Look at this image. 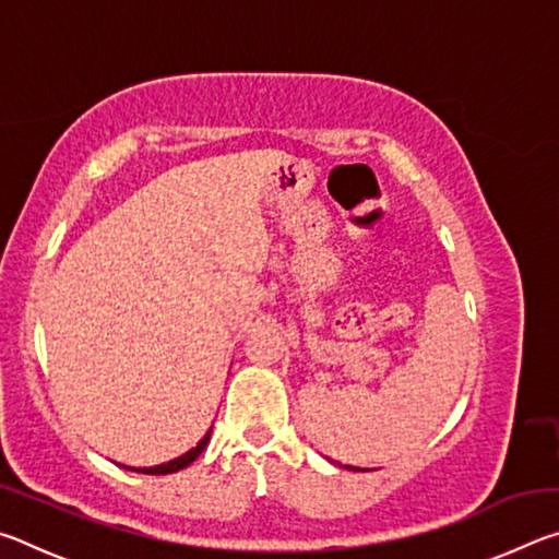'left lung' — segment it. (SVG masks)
<instances>
[{
    "mask_svg": "<svg viewBox=\"0 0 559 559\" xmlns=\"http://www.w3.org/2000/svg\"><path fill=\"white\" fill-rule=\"evenodd\" d=\"M345 468H349V471H359V468H355V466H345Z\"/></svg>",
    "mask_w": 559,
    "mask_h": 559,
    "instance_id": "1",
    "label": "left lung"
}]
</instances>
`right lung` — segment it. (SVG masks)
Wrapping results in <instances>:
<instances>
[{"mask_svg": "<svg viewBox=\"0 0 559 559\" xmlns=\"http://www.w3.org/2000/svg\"><path fill=\"white\" fill-rule=\"evenodd\" d=\"M210 437H212V431H206V437L200 443H197L194 449H189L187 453H182V456L173 459L169 463H159V466H153V468H130V466H122V468H130V471H138V473H150V476H165V473L182 471V468L189 466V463L197 461V456H200V453L206 449V443H210Z\"/></svg>", "mask_w": 559, "mask_h": 559, "instance_id": "add662e5", "label": "right lung"}]
</instances>
